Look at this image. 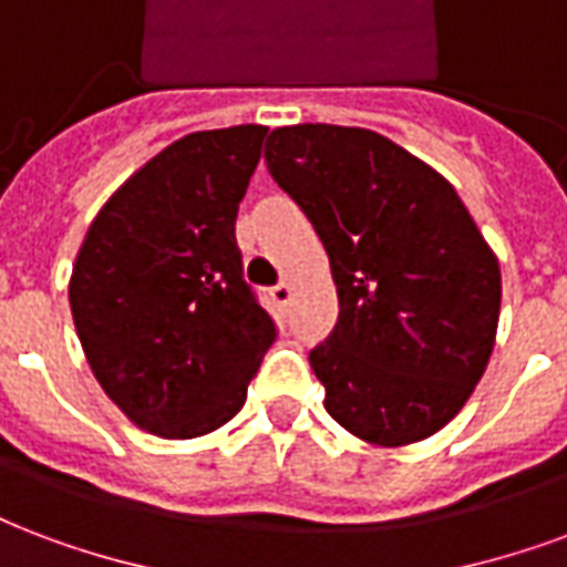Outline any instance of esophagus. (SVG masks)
Returning <instances> with one entry per match:
<instances>
[{
  "label": "esophagus",
  "mask_w": 567,
  "mask_h": 567,
  "mask_svg": "<svg viewBox=\"0 0 567 567\" xmlns=\"http://www.w3.org/2000/svg\"><path fill=\"white\" fill-rule=\"evenodd\" d=\"M270 297H274L276 306H288V302H291V297H293V288L288 282H279L274 291H270Z\"/></svg>",
  "instance_id": "1"
}]
</instances>
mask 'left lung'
Wrapping results in <instances>:
<instances>
[{"label":"left lung","mask_w":567,"mask_h":567,"mask_svg":"<svg viewBox=\"0 0 567 567\" xmlns=\"http://www.w3.org/2000/svg\"><path fill=\"white\" fill-rule=\"evenodd\" d=\"M270 175L330 255L339 321L312 353L323 408L371 446L457 416L494 351V249L440 172L365 127H276Z\"/></svg>","instance_id":"1"}]
</instances>
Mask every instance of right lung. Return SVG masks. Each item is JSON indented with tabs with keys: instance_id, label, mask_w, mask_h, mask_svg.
<instances>
[{
	"instance_id": "right-lung-1",
	"label": "right lung",
	"mask_w": 567,
	"mask_h": 567,
	"mask_svg": "<svg viewBox=\"0 0 567 567\" xmlns=\"http://www.w3.org/2000/svg\"><path fill=\"white\" fill-rule=\"evenodd\" d=\"M265 136L240 124L172 142L112 193L76 255L68 297L85 360L157 437H205L235 419L276 339L235 237Z\"/></svg>"
}]
</instances>
